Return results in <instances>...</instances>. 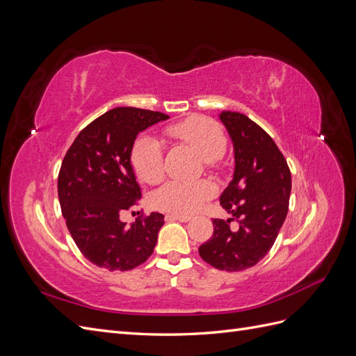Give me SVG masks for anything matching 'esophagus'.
Wrapping results in <instances>:
<instances>
[{
	"instance_id": "34e87169",
	"label": "esophagus",
	"mask_w": 356,
	"mask_h": 356,
	"mask_svg": "<svg viewBox=\"0 0 356 356\" xmlns=\"http://www.w3.org/2000/svg\"><path fill=\"white\" fill-rule=\"evenodd\" d=\"M168 220H177V221H181V222H187L191 220L190 215H182V213H168L166 215Z\"/></svg>"
}]
</instances>
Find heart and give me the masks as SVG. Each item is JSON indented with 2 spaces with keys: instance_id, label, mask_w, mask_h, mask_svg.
<instances>
[{
  "instance_id": "b5f03b06",
  "label": "heart",
  "mask_w": 356,
  "mask_h": 356,
  "mask_svg": "<svg viewBox=\"0 0 356 356\" xmlns=\"http://www.w3.org/2000/svg\"><path fill=\"white\" fill-rule=\"evenodd\" d=\"M168 135L186 144L204 159L209 168L215 165L227 148V138L218 123L204 117H190L168 127ZM131 163L136 177L147 184H157L165 175L163 147L153 135H141L131 149ZM215 186L211 181L166 182L152 196L153 207L174 213H193L213 197Z\"/></svg>"
}]
</instances>
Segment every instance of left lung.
I'll use <instances>...</instances> for the list:
<instances>
[{
  "label": "left lung",
  "mask_w": 356,
  "mask_h": 356,
  "mask_svg": "<svg viewBox=\"0 0 356 356\" xmlns=\"http://www.w3.org/2000/svg\"><path fill=\"white\" fill-rule=\"evenodd\" d=\"M220 120L234 152L233 179L220 197L232 218L212 220L213 233L199 254L218 270L239 272L263 260L273 246L288 213L291 172L270 135L250 117L222 111ZM233 219L240 224L236 231L229 229Z\"/></svg>",
  "instance_id": "1"
}]
</instances>
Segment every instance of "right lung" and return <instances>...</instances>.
<instances>
[{"instance_id":"1","label":"right lung","mask_w":356,"mask_h":356,"mask_svg":"<svg viewBox=\"0 0 356 356\" xmlns=\"http://www.w3.org/2000/svg\"><path fill=\"white\" fill-rule=\"evenodd\" d=\"M169 115L118 106L86 126L63 157L58 196L75 245L90 263L108 270H132L147 261L165 217L152 212L126 225L120 215L141 199L131 163L139 132Z\"/></svg>"}]
</instances>
